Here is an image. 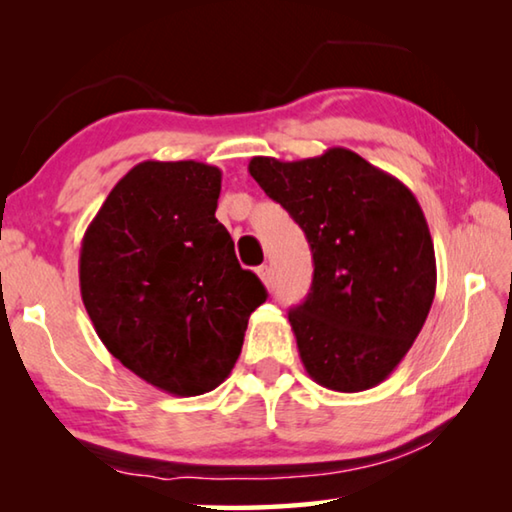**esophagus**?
<instances>
[{
    "label": "esophagus",
    "instance_id": "1",
    "mask_svg": "<svg viewBox=\"0 0 512 512\" xmlns=\"http://www.w3.org/2000/svg\"><path fill=\"white\" fill-rule=\"evenodd\" d=\"M257 275H259V280H262L264 284H266V289H273V271H271V266H259L257 268Z\"/></svg>",
    "mask_w": 512,
    "mask_h": 512
}]
</instances>
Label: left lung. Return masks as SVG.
Masks as SVG:
<instances>
[{
  "label": "left lung",
  "mask_w": 512,
  "mask_h": 512,
  "mask_svg": "<svg viewBox=\"0 0 512 512\" xmlns=\"http://www.w3.org/2000/svg\"><path fill=\"white\" fill-rule=\"evenodd\" d=\"M250 176L311 246L314 280L289 311L302 366L339 393L377 386L411 350L436 296L429 225L411 189L350 149L280 162Z\"/></svg>",
  "instance_id": "8db88e82"
}]
</instances>
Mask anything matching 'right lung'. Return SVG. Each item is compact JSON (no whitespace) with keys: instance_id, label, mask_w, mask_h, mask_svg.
Masks as SVG:
<instances>
[{"instance_id":"right-lung-1","label":"right lung","mask_w":512,"mask_h":512,"mask_svg":"<svg viewBox=\"0 0 512 512\" xmlns=\"http://www.w3.org/2000/svg\"><path fill=\"white\" fill-rule=\"evenodd\" d=\"M221 169L180 160L135 164L85 230L81 298L112 357L178 397L214 391L266 300L216 221Z\"/></svg>"}]
</instances>
